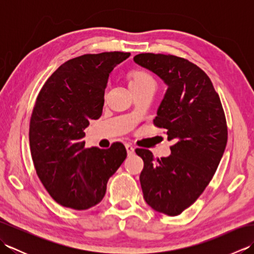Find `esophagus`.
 <instances>
[{
  "instance_id": "esophagus-1",
  "label": "esophagus",
  "mask_w": 254,
  "mask_h": 254,
  "mask_svg": "<svg viewBox=\"0 0 254 254\" xmlns=\"http://www.w3.org/2000/svg\"><path fill=\"white\" fill-rule=\"evenodd\" d=\"M126 148H127V155H132L134 153V148L132 145L130 144H126Z\"/></svg>"
}]
</instances>
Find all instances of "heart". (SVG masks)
Masks as SVG:
<instances>
[{"label":"heart","mask_w":254,"mask_h":254,"mask_svg":"<svg viewBox=\"0 0 254 254\" xmlns=\"http://www.w3.org/2000/svg\"><path fill=\"white\" fill-rule=\"evenodd\" d=\"M128 85L132 91H137L146 87H155L154 77L143 68H135L128 73Z\"/></svg>","instance_id":"heart-1"}]
</instances>
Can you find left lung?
I'll return each mask as SVG.
<instances>
[{"label": "left lung", "instance_id": "left-lung-1", "mask_svg": "<svg viewBox=\"0 0 254 254\" xmlns=\"http://www.w3.org/2000/svg\"><path fill=\"white\" fill-rule=\"evenodd\" d=\"M139 65L157 74L168 86L154 126L165 128L171 155L157 158L136 148L144 168L143 196L159 213L177 216L196 201L223 157L228 131L219 96L203 69L187 59L141 53Z\"/></svg>", "mask_w": 254, "mask_h": 254}]
</instances>
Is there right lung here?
Listing matches in <instances>:
<instances>
[{
	"instance_id": "obj_1",
	"label": "right lung",
	"mask_w": 254,
	"mask_h": 254,
	"mask_svg": "<svg viewBox=\"0 0 254 254\" xmlns=\"http://www.w3.org/2000/svg\"><path fill=\"white\" fill-rule=\"evenodd\" d=\"M128 52L84 55L63 63L38 94L29 123L37 175L64 207L87 209L104 198L107 182L127 158L120 142L110 148H85L84 130L102 113L105 88Z\"/></svg>"
}]
</instances>
